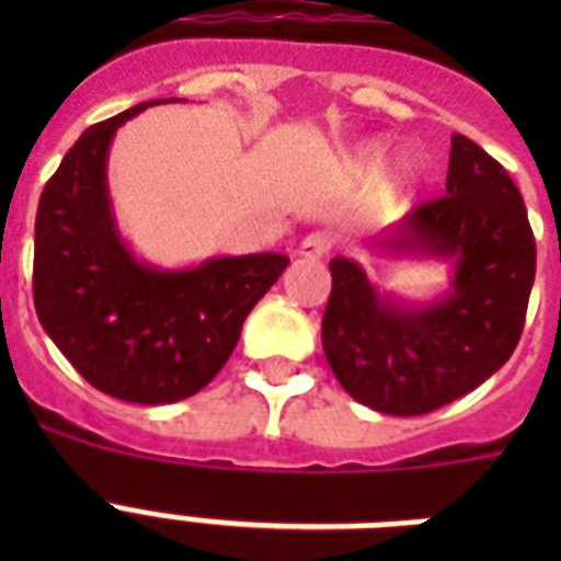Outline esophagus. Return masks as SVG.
Masks as SVG:
<instances>
[{
	"label": "esophagus",
	"instance_id": "esophagus-1",
	"mask_svg": "<svg viewBox=\"0 0 561 561\" xmlns=\"http://www.w3.org/2000/svg\"><path fill=\"white\" fill-rule=\"evenodd\" d=\"M329 247H332V241H329L323 232H311V236H306L299 241L297 255H302V259H323V255L329 253Z\"/></svg>",
	"mask_w": 561,
	"mask_h": 561
}]
</instances>
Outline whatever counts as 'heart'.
Segmentation results:
<instances>
[{
  "label": "heart",
  "mask_w": 561,
  "mask_h": 561,
  "mask_svg": "<svg viewBox=\"0 0 561 561\" xmlns=\"http://www.w3.org/2000/svg\"><path fill=\"white\" fill-rule=\"evenodd\" d=\"M383 153H387L383 142L364 145V148H358L355 157H352V171L360 174V178H373L375 171L381 169ZM413 180H416V160H413L410 153H399V157L392 160L390 171H387V186H390V192H401V188L410 186Z\"/></svg>",
  "instance_id": "b5f03b06"
}]
</instances>
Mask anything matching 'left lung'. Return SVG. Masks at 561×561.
<instances>
[{
	"mask_svg": "<svg viewBox=\"0 0 561 561\" xmlns=\"http://www.w3.org/2000/svg\"><path fill=\"white\" fill-rule=\"evenodd\" d=\"M369 250L445 264L448 288L408 299L378 288L355 259L334 255L323 352L352 399L422 416L510 360L536 279V241L522 192L480 145L454 134L443 197L375 236Z\"/></svg>",
	"mask_w": 561,
	"mask_h": 561,
	"instance_id": "8db88e82",
	"label": "left lung"
}]
</instances>
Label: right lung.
<instances>
[{"instance_id": "obj_1", "label": "right lung", "mask_w": 561, "mask_h": 561, "mask_svg": "<svg viewBox=\"0 0 561 561\" xmlns=\"http://www.w3.org/2000/svg\"><path fill=\"white\" fill-rule=\"evenodd\" d=\"M162 101L83 130L39 194L34 224L39 323L95 390L134 404H171L203 390L290 262L250 253L160 267L130 250L107 186L110 145L118 127Z\"/></svg>"}]
</instances>
